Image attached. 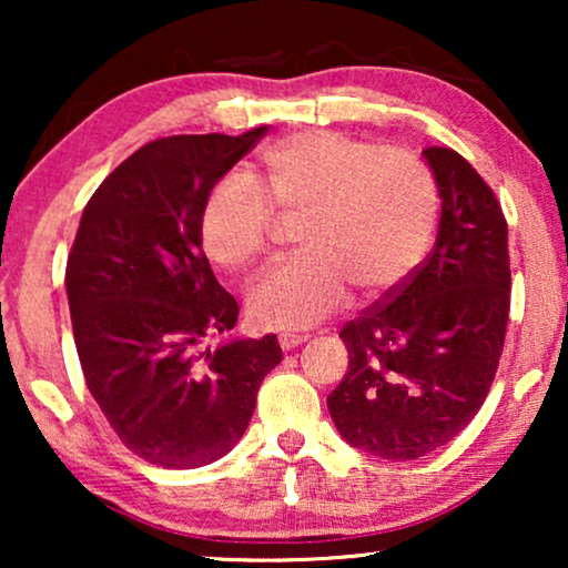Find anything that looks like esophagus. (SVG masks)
I'll use <instances>...</instances> for the list:
<instances>
[{"instance_id":"1","label":"esophagus","mask_w":568,"mask_h":568,"mask_svg":"<svg viewBox=\"0 0 568 568\" xmlns=\"http://www.w3.org/2000/svg\"><path fill=\"white\" fill-rule=\"evenodd\" d=\"M305 341H307L305 333H282V336H278V346H282L284 352H290V348L302 346Z\"/></svg>"}]
</instances>
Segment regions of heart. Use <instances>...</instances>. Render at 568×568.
Returning a JSON list of instances; mask_svg holds the SVG:
<instances>
[{
    "instance_id": "heart-1",
    "label": "heart",
    "mask_w": 568,
    "mask_h": 568,
    "mask_svg": "<svg viewBox=\"0 0 568 568\" xmlns=\"http://www.w3.org/2000/svg\"><path fill=\"white\" fill-rule=\"evenodd\" d=\"M300 216V255L276 263L247 292L253 323L307 328L344 305L348 286L379 297L429 251L439 191L416 154L379 150L341 131H302L266 146L255 185L224 178L209 193L201 235L224 268H247L266 251L274 214Z\"/></svg>"
}]
</instances>
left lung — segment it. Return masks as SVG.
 I'll return each instance as SVG.
<instances>
[{
  "label": "left lung",
  "instance_id": "8db88e82",
  "mask_svg": "<svg viewBox=\"0 0 568 568\" xmlns=\"http://www.w3.org/2000/svg\"><path fill=\"white\" fill-rule=\"evenodd\" d=\"M442 199L434 251L348 321V372L328 395L348 445L416 460L453 442L491 390L509 321L507 220L465 158L426 146Z\"/></svg>",
  "mask_w": 568,
  "mask_h": 568
}]
</instances>
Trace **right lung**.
<instances>
[{
  "label": "right lung",
  "instance_id": "obj_1",
  "mask_svg": "<svg viewBox=\"0 0 568 568\" xmlns=\"http://www.w3.org/2000/svg\"><path fill=\"white\" fill-rule=\"evenodd\" d=\"M263 134L266 126L144 144L92 193L69 253L84 383L123 445L160 468L227 455L263 377L282 362L274 333L204 346L235 328L240 310L201 251V216L216 181Z\"/></svg>",
  "mask_w": 568,
  "mask_h": 568
}]
</instances>
